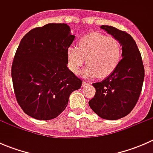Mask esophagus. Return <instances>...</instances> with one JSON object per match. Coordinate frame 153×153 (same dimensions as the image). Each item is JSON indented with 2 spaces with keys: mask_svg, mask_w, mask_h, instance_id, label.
Listing matches in <instances>:
<instances>
[{
  "mask_svg": "<svg viewBox=\"0 0 153 153\" xmlns=\"http://www.w3.org/2000/svg\"><path fill=\"white\" fill-rule=\"evenodd\" d=\"M89 84H91L89 82H87V81H83V82H82V85H83V86L89 85Z\"/></svg>",
  "mask_w": 153,
  "mask_h": 153,
  "instance_id": "1",
  "label": "esophagus"
}]
</instances>
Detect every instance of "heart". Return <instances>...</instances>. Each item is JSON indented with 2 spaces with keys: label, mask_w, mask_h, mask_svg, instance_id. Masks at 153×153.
Here are the masks:
<instances>
[{
  "label": "heart",
  "mask_w": 153,
  "mask_h": 153,
  "mask_svg": "<svg viewBox=\"0 0 153 153\" xmlns=\"http://www.w3.org/2000/svg\"><path fill=\"white\" fill-rule=\"evenodd\" d=\"M121 55L122 48L118 40L100 32H90L78 40L77 48H68L67 67L77 75L86 59L87 66L81 75L86 78H104L117 69Z\"/></svg>",
  "instance_id": "1"
}]
</instances>
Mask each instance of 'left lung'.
<instances>
[{
    "instance_id": "obj_1",
    "label": "left lung",
    "mask_w": 153,
    "mask_h": 153,
    "mask_svg": "<svg viewBox=\"0 0 153 153\" xmlns=\"http://www.w3.org/2000/svg\"><path fill=\"white\" fill-rule=\"evenodd\" d=\"M101 28L118 40L123 58L110 75L101 82L92 84L95 95L89 105L101 118L117 120L130 113L138 102L144 79V67L139 49L130 35L110 26L102 25Z\"/></svg>"
}]
</instances>
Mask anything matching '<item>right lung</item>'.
Masks as SVG:
<instances>
[{
	"label": "right lung",
	"instance_id": "1",
	"mask_svg": "<svg viewBox=\"0 0 153 153\" xmlns=\"http://www.w3.org/2000/svg\"><path fill=\"white\" fill-rule=\"evenodd\" d=\"M75 36L66 24H48L27 32L12 65L18 104L27 115L42 121L58 117L82 81L68 69L67 50Z\"/></svg>",
	"mask_w": 153,
	"mask_h": 153
}]
</instances>
